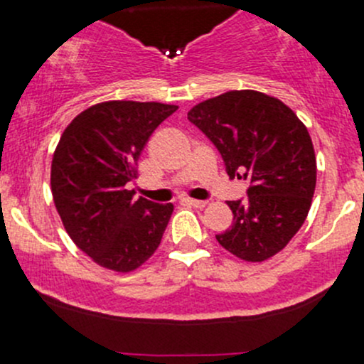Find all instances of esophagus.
Returning a JSON list of instances; mask_svg holds the SVG:
<instances>
[{"instance_id":"34e87169","label":"esophagus","mask_w":364,"mask_h":364,"mask_svg":"<svg viewBox=\"0 0 364 364\" xmlns=\"http://www.w3.org/2000/svg\"><path fill=\"white\" fill-rule=\"evenodd\" d=\"M183 203L193 205V208H205V200H197V199H183Z\"/></svg>"}]
</instances>
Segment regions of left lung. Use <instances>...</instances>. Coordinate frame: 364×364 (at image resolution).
I'll use <instances>...</instances> for the list:
<instances>
[{
    "mask_svg": "<svg viewBox=\"0 0 364 364\" xmlns=\"http://www.w3.org/2000/svg\"><path fill=\"white\" fill-rule=\"evenodd\" d=\"M188 119L216 146L230 178L250 183L229 200L234 223L216 241L247 262H262L301 229L317 183L306 127L291 107L260 91H227L190 109Z\"/></svg>",
    "mask_w": 364,
    "mask_h": 364,
    "instance_id": "left-lung-1",
    "label": "left lung"
}]
</instances>
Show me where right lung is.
I'll list each match as a JSON object with an SVG mask.
<instances>
[{
  "instance_id": "right-lung-1",
  "label": "right lung",
  "mask_w": 364,
  "mask_h": 364,
  "mask_svg": "<svg viewBox=\"0 0 364 364\" xmlns=\"http://www.w3.org/2000/svg\"><path fill=\"white\" fill-rule=\"evenodd\" d=\"M178 105L112 100L91 105L65 128L50 165V190L65 230L98 266L137 269L159 248L174 205L127 190L137 161Z\"/></svg>"
}]
</instances>
